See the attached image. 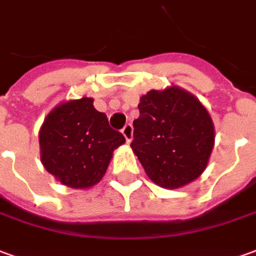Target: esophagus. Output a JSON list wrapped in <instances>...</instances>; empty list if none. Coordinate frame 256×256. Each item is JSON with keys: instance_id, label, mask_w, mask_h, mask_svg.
<instances>
[{"instance_id": "esophagus-1", "label": "esophagus", "mask_w": 256, "mask_h": 256, "mask_svg": "<svg viewBox=\"0 0 256 256\" xmlns=\"http://www.w3.org/2000/svg\"><path fill=\"white\" fill-rule=\"evenodd\" d=\"M122 134L124 136L126 141L130 142V141H132V137H133V126H132L130 123H128V124L122 128Z\"/></svg>"}]
</instances>
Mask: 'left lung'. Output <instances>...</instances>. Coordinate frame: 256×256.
<instances>
[{
  "label": "left lung",
  "instance_id": "8db88e82",
  "mask_svg": "<svg viewBox=\"0 0 256 256\" xmlns=\"http://www.w3.org/2000/svg\"><path fill=\"white\" fill-rule=\"evenodd\" d=\"M138 110L130 146L148 178L165 188L196 180L206 168L215 141L208 110L178 87L148 91Z\"/></svg>",
  "mask_w": 256,
  "mask_h": 256
}]
</instances>
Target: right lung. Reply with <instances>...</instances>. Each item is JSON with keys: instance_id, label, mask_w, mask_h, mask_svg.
Wrapping results in <instances>:
<instances>
[{"instance_id": "1", "label": "right lung", "mask_w": 256, "mask_h": 256, "mask_svg": "<svg viewBox=\"0 0 256 256\" xmlns=\"http://www.w3.org/2000/svg\"><path fill=\"white\" fill-rule=\"evenodd\" d=\"M41 162L68 187L87 188L106 172L112 152L124 142L91 98L60 104L50 112L40 130Z\"/></svg>"}]
</instances>
